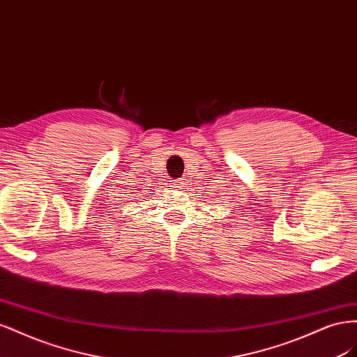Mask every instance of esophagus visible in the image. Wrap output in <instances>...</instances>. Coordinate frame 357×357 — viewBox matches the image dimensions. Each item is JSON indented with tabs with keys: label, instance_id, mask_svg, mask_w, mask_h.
Instances as JSON below:
<instances>
[{
	"label": "esophagus",
	"instance_id": "1",
	"mask_svg": "<svg viewBox=\"0 0 357 357\" xmlns=\"http://www.w3.org/2000/svg\"><path fill=\"white\" fill-rule=\"evenodd\" d=\"M183 185H185V183H183L181 180H176V181H174V188H177V189H181Z\"/></svg>",
	"mask_w": 357,
	"mask_h": 357
}]
</instances>
